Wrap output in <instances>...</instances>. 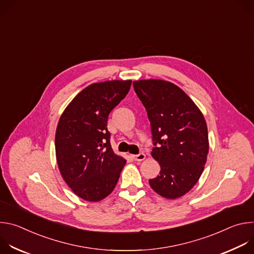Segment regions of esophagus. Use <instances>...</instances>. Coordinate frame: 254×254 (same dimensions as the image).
Listing matches in <instances>:
<instances>
[{"instance_id":"34e87169","label":"esophagus","mask_w":254,"mask_h":254,"mask_svg":"<svg viewBox=\"0 0 254 254\" xmlns=\"http://www.w3.org/2000/svg\"><path fill=\"white\" fill-rule=\"evenodd\" d=\"M131 157H132V159L134 161H137V162H141V161H143L144 159H146V155H144L143 153H140L138 155H132Z\"/></svg>"}]
</instances>
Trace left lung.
Here are the masks:
<instances>
[{"mask_svg":"<svg viewBox=\"0 0 254 254\" xmlns=\"http://www.w3.org/2000/svg\"><path fill=\"white\" fill-rule=\"evenodd\" d=\"M132 84L151 123L152 157L161 166L150 186L164 198L182 197L198 182L207 161L205 119L194 101L170 81L142 79Z\"/></svg>","mask_w":254,"mask_h":254,"instance_id":"1","label":"left lung"}]
</instances>
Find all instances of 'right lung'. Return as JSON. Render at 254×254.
Instances as JSON below:
<instances>
[{"mask_svg": "<svg viewBox=\"0 0 254 254\" xmlns=\"http://www.w3.org/2000/svg\"><path fill=\"white\" fill-rule=\"evenodd\" d=\"M130 85L131 80L92 83L71 100L59 119L58 168L66 184L83 200L98 202L110 195L127 163L113 151L107 119Z\"/></svg>", "mask_w": 254, "mask_h": 254, "instance_id": "1", "label": "right lung"}]
</instances>
